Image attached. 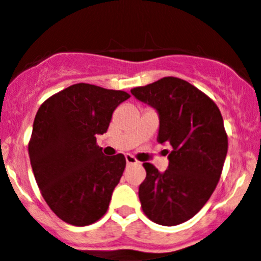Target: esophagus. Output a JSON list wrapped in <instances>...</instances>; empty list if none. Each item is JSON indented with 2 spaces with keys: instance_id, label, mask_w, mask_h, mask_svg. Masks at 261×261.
Segmentation results:
<instances>
[{
  "instance_id": "1",
  "label": "esophagus",
  "mask_w": 261,
  "mask_h": 261,
  "mask_svg": "<svg viewBox=\"0 0 261 261\" xmlns=\"http://www.w3.org/2000/svg\"><path fill=\"white\" fill-rule=\"evenodd\" d=\"M125 158H126V164H127V165H136V164H139V162H138V161H136V158L134 157V155L126 154Z\"/></svg>"
}]
</instances>
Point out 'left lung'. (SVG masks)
Instances as JSON below:
<instances>
[{
    "mask_svg": "<svg viewBox=\"0 0 261 261\" xmlns=\"http://www.w3.org/2000/svg\"><path fill=\"white\" fill-rule=\"evenodd\" d=\"M131 94L155 109L157 140L172 148L166 171L143 164L147 177L139 187L142 208L160 225H177L193 218L218 186L228 152L223 117L207 95L176 77L135 87Z\"/></svg>",
    "mask_w": 261,
    "mask_h": 261,
    "instance_id": "left-lung-1",
    "label": "left lung"
}]
</instances>
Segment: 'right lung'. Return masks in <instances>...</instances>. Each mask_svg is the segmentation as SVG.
Listing matches in <instances>:
<instances>
[{"mask_svg": "<svg viewBox=\"0 0 261 261\" xmlns=\"http://www.w3.org/2000/svg\"><path fill=\"white\" fill-rule=\"evenodd\" d=\"M130 95L77 84L53 95L35 117L31 166L48 207L75 226L107 213L126 166L123 154L104 155L96 135L107 133L114 109Z\"/></svg>", "mask_w": 261, "mask_h": 261, "instance_id": "obj_1", "label": "right lung"}]
</instances>
